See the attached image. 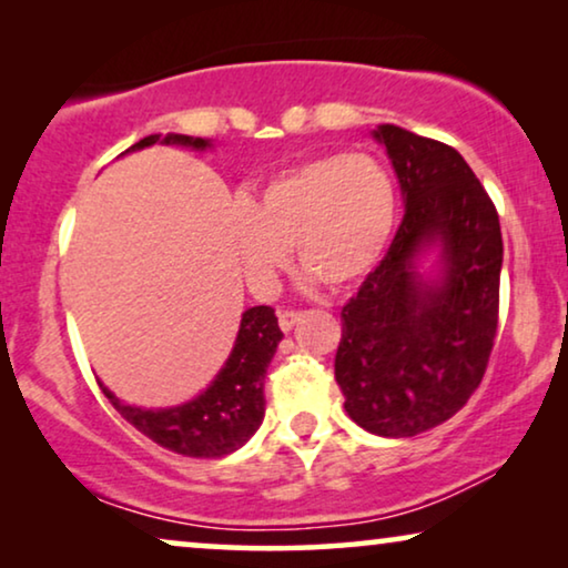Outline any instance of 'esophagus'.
I'll list each match as a JSON object with an SVG mask.
<instances>
[{
    "instance_id": "34e87169",
    "label": "esophagus",
    "mask_w": 568,
    "mask_h": 568,
    "mask_svg": "<svg viewBox=\"0 0 568 568\" xmlns=\"http://www.w3.org/2000/svg\"><path fill=\"white\" fill-rule=\"evenodd\" d=\"M297 321H300L297 310H282V313H278V328L284 333H290L294 325H297Z\"/></svg>"
}]
</instances>
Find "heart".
Segmentation results:
<instances>
[{
  "label": "heart",
  "mask_w": 568,
  "mask_h": 568,
  "mask_svg": "<svg viewBox=\"0 0 568 568\" xmlns=\"http://www.w3.org/2000/svg\"><path fill=\"white\" fill-rule=\"evenodd\" d=\"M398 191L369 152L325 154L278 170L232 216L237 258L255 286H271L290 263L331 290L362 282L390 245Z\"/></svg>",
  "instance_id": "obj_1"
}]
</instances>
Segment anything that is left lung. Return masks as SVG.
<instances>
[{
    "label": "left lung",
    "instance_id": "obj_1",
    "mask_svg": "<svg viewBox=\"0 0 568 568\" xmlns=\"http://www.w3.org/2000/svg\"><path fill=\"white\" fill-rule=\"evenodd\" d=\"M372 136L406 214L379 266L341 310L344 408L379 437H416L460 410L484 379L499 323V214L463 154L383 123ZM429 252L435 266L417 263Z\"/></svg>",
    "mask_w": 568,
    "mask_h": 568
}]
</instances>
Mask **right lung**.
Returning a JSON list of instances; mask_svg holds the SVG:
<instances>
[{
  "label": "right lung",
  "instance_id": "obj_1",
  "mask_svg": "<svg viewBox=\"0 0 568 568\" xmlns=\"http://www.w3.org/2000/svg\"><path fill=\"white\" fill-rule=\"evenodd\" d=\"M152 144H175L196 152L212 150V142L201 136L150 134L131 144L126 152L144 150ZM282 338L284 333L278 328L274 310L266 305L245 310L227 362L222 364L206 390L181 406H129L115 398L103 383L100 387H103L105 398L113 403V408L160 447L185 457H222L235 453L258 432L263 414H266L263 377H266Z\"/></svg>",
  "mask_w": 568,
  "mask_h": 568
}]
</instances>
